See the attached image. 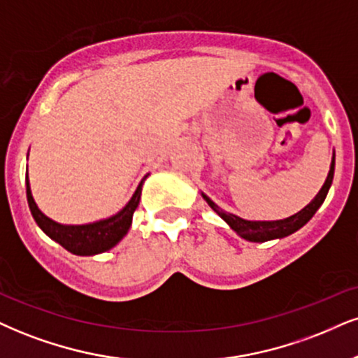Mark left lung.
<instances>
[{
    "label": "left lung",
    "mask_w": 358,
    "mask_h": 358,
    "mask_svg": "<svg viewBox=\"0 0 358 358\" xmlns=\"http://www.w3.org/2000/svg\"><path fill=\"white\" fill-rule=\"evenodd\" d=\"M334 171H335V156L332 157V164H330L327 180H325V184L322 186L319 194L314 197V201H312L308 206L303 207L301 213L290 215V217L282 219V220H271V222H266V220H264V222H260V220H244L234 214L224 213V210L215 206L207 196H204V199L207 201V204L213 207L215 213L226 220L229 226L239 234L241 237H244V239L250 242H266L272 239H279V237H285L289 236V234L299 231V229L306 226L308 220L312 219V215L317 213V209H319L322 202H324L325 197H327V192L330 186H332V180H334Z\"/></svg>",
    "instance_id": "8db88e82"
}]
</instances>
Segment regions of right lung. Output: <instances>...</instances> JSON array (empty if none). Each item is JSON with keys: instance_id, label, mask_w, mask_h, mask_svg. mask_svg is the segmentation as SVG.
I'll return each mask as SVG.
<instances>
[{"instance_id": "obj_1", "label": "right lung", "mask_w": 358, "mask_h": 358, "mask_svg": "<svg viewBox=\"0 0 358 358\" xmlns=\"http://www.w3.org/2000/svg\"><path fill=\"white\" fill-rule=\"evenodd\" d=\"M145 178H148V176H145ZM144 179L141 180V184L138 189H136L132 199L127 202V206L121 210V213H117L116 215H113V217L106 220H99V222L86 224V226H63V224H57L50 217H46V215L38 209L36 202H34L33 196H31L28 174H26V197H28L31 214H33L36 224L43 229V232L46 234V236H50L52 241H56L57 244L63 245L66 250H69V252L76 255H94L111 249V247L116 245L117 242L126 236V232L129 231L132 214H134V210L138 209L139 206Z\"/></svg>"}]
</instances>
